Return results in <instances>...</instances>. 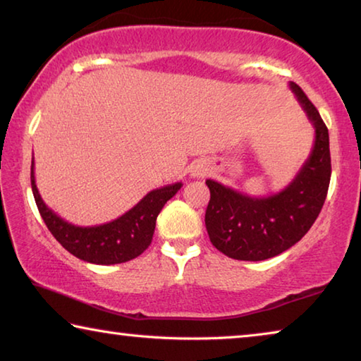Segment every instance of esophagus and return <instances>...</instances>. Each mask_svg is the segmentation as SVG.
<instances>
[{
  "label": "esophagus",
  "instance_id": "1",
  "mask_svg": "<svg viewBox=\"0 0 361 361\" xmlns=\"http://www.w3.org/2000/svg\"><path fill=\"white\" fill-rule=\"evenodd\" d=\"M204 173H205V170L202 167H195L194 170H191V175L192 176H200V175H204Z\"/></svg>",
  "mask_w": 361,
  "mask_h": 361
}]
</instances>
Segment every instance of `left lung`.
<instances>
[{"label":"left lung","instance_id":"obj_1","mask_svg":"<svg viewBox=\"0 0 361 361\" xmlns=\"http://www.w3.org/2000/svg\"><path fill=\"white\" fill-rule=\"evenodd\" d=\"M299 105L315 129L314 148L288 186L267 197H250L215 180H207L210 202L205 226L213 247L240 261L274 258L295 245L312 228L325 204L331 156L320 113L298 84L290 82Z\"/></svg>","mask_w":361,"mask_h":361}]
</instances>
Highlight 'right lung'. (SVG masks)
Returning a JSON list of instances; mask_svg holds the SVG:
<instances>
[{"label":"right lung","instance_id":"add662e5","mask_svg":"<svg viewBox=\"0 0 361 361\" xmlns=\"http://www.w3.org/2000/svg\"><path fill=\"white\" fill-rule=\"evenodd\" d=\"M32 189L42 219L65 250L76 258L92 264H119L142 255L149 247L156 219L162 207L180 191L181 183L152 189L124 215L99 226H75L44 204L35 181V161L32 159Z\"/></svg>","mask_w":361,"mask_h":361}]
</instances>
